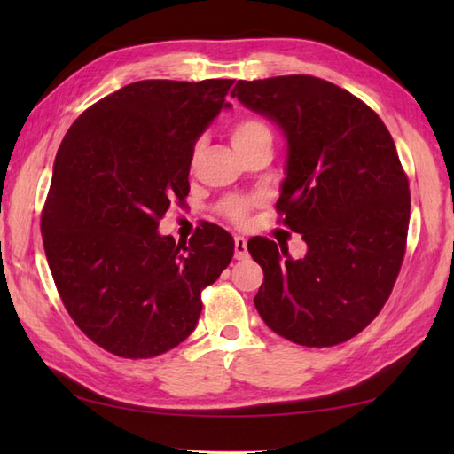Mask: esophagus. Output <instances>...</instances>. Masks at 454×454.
I'll return each instance as SVG.
<instances>
[{"mask_svg":"<svg viewBox=\"0 0 454 454\" xmlns=\"http://www.w3.org/2000/svg\"><path fill=\"white\" fill-rule=\"evenodd\" d=\"M234 252H236V259H246L247 257V242L246 238L236 236L234 238Z\"/></svg>","mask_w":454,"mask_h":454,"instance_id":"esophagus-1","label":"esophagus"}]
</instances>
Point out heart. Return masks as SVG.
<instances>
[{
  "instance_id": "1",
  "label": "heart",
  "mask_w": 454,
  "mask_h": 454,
  "mask_svg": "<svg viewBox=\"0 0 454 454\" xmlns=\"http://www.w3.org/2000/svg\"><path fill=\"white\" fill-rule=\"evenodd\" d=\"M230 134H232V142L236 148L247 146V144H252L259 138H271V130H269L267 124L259 119H242L234 122L232 132ZM249 205H252V199L247 197H228L222 200L220 210L222 215L228 216L230 220L242 222Z\"/></svg>"
}]
</instances>
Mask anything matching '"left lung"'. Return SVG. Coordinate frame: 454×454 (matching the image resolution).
Wrapping results in <instances>:
<instances>
[{
	"instance_id": "left-lung-1",
	"label": "left lung",
	"mask_w": 454,
	"mask_h": 454,
	"mask_svg": "<svg viewBox=\"0 0 454 454\" xmlns=\"http://www.w3.org/2000/svg\"><path fill=\"white\" fill-rule=\"evenodd\" d=\"M286 140L277 210L308 249L254 238L263 269L254 302L285 340L330 347L363 332L388 301L406 254L410 187L379 114L347 90L314 75H278L232 90Z\"/></svg>"
}]
</instances>
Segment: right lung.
<instances>
[{
    "label": "right lung",
    "mask_w": 454,
    "mask_h": 454,
    "mask_svg": "<svg viewBox=\"0 0 454 454\" xmlns=\"http://www.w3.org/2000/svg\"><path fill=\"white\" fill-rule=\"evenodd\" d=\"M234 80H144L80 114L58 148L41 232L58 293L93 343L150 359L185 341L200 291L232 262L234 238L202 224L189 244L158 232L189 192L200 134L230 109Z\"/></svg>",
    "instance_id": "right-lung-1"
}]
</instances>
